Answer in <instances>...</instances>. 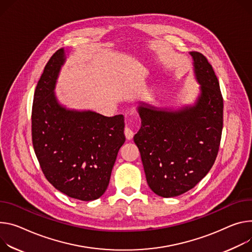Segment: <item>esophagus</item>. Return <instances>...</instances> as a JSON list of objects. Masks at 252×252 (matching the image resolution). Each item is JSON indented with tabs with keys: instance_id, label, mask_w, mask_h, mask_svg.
<instances>
[{
	"instance_id": "esophagus-1",
	"label": "esophagus",
	"mask_w": 252,
	"mask_h": 252,
	"mask_svg": "<svg viewBox=\"0 0 252 252\" xmlns=\"http://www.w3.org/2000/svg\"><path fill=\"white\" fill-rule=\"evenodd\" d=\"M125 134H126V138L127 140H131V139H132V136H133L134 132H133V130L130 128L129 126H126V127H125Z\"/></svg>"
}]
</instances>
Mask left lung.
I'll return each mask as SVG.
<instances>
[{"label":"left lung","instance_id":"obj_1","mask_svg":"<svg viewBox=\"0 0 252 252\" xmlns=\"http://www.w3.org/2000/svg\"><path fill=\"white\" fill-rule=\"evenodd\" d=\"M200 95L194 105L178 110L142 102V120L133 136L148 185L170 198L194 188L212 168L223 128V97L212 65L203 54L190 52Z\"/></svg>","mask_w":252,"mask_h":252}]
</instances>
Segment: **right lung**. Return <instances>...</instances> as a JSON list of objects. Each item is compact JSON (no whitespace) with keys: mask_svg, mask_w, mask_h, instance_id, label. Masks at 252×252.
<instances>
[{"mask_svg":"<svg viewBox=\"0 0 252 252\" xmlns=\"http://www.w3.org/2000/svg\"><path fill=\"white\" fill-rule=\"evenodd\" d=\"M65 62L63 48L49 59L37 83L32 107V142L42 172L58 191L81 201L105 192L121 147L126 141L123 114L107 118L67 109L55 94Z\"/></svg>","mask_w":252,"mask_h":252,"instance_id":"right-lung-1","label":"right lung"}]
</instances>
